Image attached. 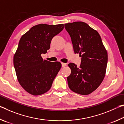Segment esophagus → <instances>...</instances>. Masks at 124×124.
Segmentation results:
<instances>
[{"instance_id":"34e87169","label":"esophagus","mask_w":124,"mask_h":124,"mask_svg":"<svg viewBox=\"0 0 124 124\" xmlns=\"http://www.w3.org/2000/svg\"><path fill=\"white\" fill-rule=\"evenodd\" d=\"M66 66V64L63 63V62H62V68H64V67Z\"/></svg>"}]
</instances>
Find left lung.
Returning a JSON list of instances; mask_svg holds the SVG:
<instances>
[{"instance_id":"obj_1","label":"left lung","mask_w":124,"mask_h":124,"mask_svg":"<svg viewBox=\"0 0 124 124\" xmlns=\"http://www.w3.org/2000/svg\"><path fill=\"white\" fill-rule=\"evenodd\" d=\"M65 28L71 37L74 52L82 57L79 67L73 63L68 65L71 70L67 78L69 87L77 94H90L99 87L105 76L107 51L99 32L86 23H66Z\"/></svg>"}]
</instances>
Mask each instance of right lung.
Instances as JSON below:
<instances>
[{
	"instance_id": "1",
	"label": "right lung",
	"mask_w": 124,
	"mask_h": 124,
	"mask_svg": "<svg viewBox=\"0 0 124 124\" xmlns=\"http://www.w3.org/2000/svg\"><path fill=\"white\" fill-rule=\"evenodd\" d=\"M63 29V24H40L21 37L14 56V65L19 84L29 94L42 95L51 88L62 64L43 60L41 54L47 53L52 39Z\"/></svg>"
}]
</instances>
